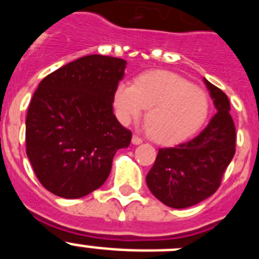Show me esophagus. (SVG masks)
<instances>
[{
	"label": "esophagus",
	"instance_id": "esophagus-1",
	"mask_svg": "<svg viewBox=\"0 0 259 259\" xmlns=\"http://www.w3.org/2000/svg\"><path fill=\"white\" fill-rule=\"evenodd\" d=\"M141 143H143V140H141L140 137L136 136V135H134V136H132V144H134V145H140Z\"/></svg>",
	"mask_w": 259,
	"mask_h": 259
}]
</instances>
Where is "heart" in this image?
Masks as SVG:
<instances>
[{
  "mask_svg": "<svg viewBox=\"0 0 259 259\" xmlns=\"http://www.w3.org/2000/svg\"><path fill=\"white\" fill-rule=\"evenodd\" d=\"M113 104L123 124L139 119L148 109L146 130L162 145L182 143L196 134L206 120L210 106L203 89L163 70L139 75L132 87L116 85Z\"/></svg>",
  "mask_w": 259,
  "mask_h": 259,
  "instance_id": "1",
  "label": "heart"
}]
</instances>
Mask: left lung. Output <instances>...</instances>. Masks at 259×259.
<instances>
[{
  "label": "left lung",
  "mask_w": 259,
  "mask_h": 259,
  "mask_svg": "<svg viewBox=\"0 0 259 259\" xmlns=\"http://www.w3.org/2000/svg\"><path fill=\"white\" fill-rule=\"evenodd\" d=\"M217 114L200 135L174 148H162L146 184L158 200L174 209H185L206 200L221 185L235 155L236 130L230 100L223 91L203 79Z\"/></svg>",
  "instance_id": "1"
}]
</instances>
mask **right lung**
Segmentation results:
<instances>
[{"instance_id": "1", "label": "right lung", "mask_w": 259, "mask_h": 259, "mask_svg": "<svg viewBox=\"0 0 259 259\" xmlns=\"http://www.w3.org/2000/svg\"><path fill=\"white\" fill-rule=\"evenodd\" d=\"M127 62L91 56L41 80L26 119L27 157L44 188L80 198L106 182L119 149L132 134L118 122L113 96Z\"/></svg>"}]
</instances>
